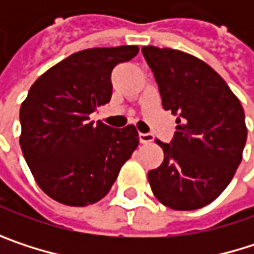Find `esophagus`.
I'll return each instance as SVG.
<instances>
[{
	"instance_id": "34e87169",
	"label": "esophagus",
	"mask_w": 254,
	"mask_h": 254,
	"mask_svg": "<svg viewBox=\"0 0 254 254\" xmlns=\"http://www.w3.org/2000/svg\"><path fill=\"white\" fill-rule=\"evenodd\" d=\"M153 139H154V136L151 133H139L141 144H150V142H153Z\"/></svg>"
}]
</instances>
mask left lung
Masks as SVG:
<instances>
[{"label":"left lung","mask_w":254,"mask_h":254,"mask_svg":"<svg viewBox=\"0 0 254 254\" xmlns=\"http://www.w3.org/2000/svg\"><path fill=\"white\" fill-rule=\"evenodd\" d=\"M159 85L162 104L177 118L163 163L148 172L156 198L174 210L207 206L228 187L247 139L244 110L227 82L200 59L172 50L142 47Z\"/></svg>","instance_id":"obj_1"}]
</instances>
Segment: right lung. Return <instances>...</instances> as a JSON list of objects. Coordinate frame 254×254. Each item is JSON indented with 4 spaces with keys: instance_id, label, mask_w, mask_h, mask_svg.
Here are the masks:
<instances>
[{
    "instance_id": "obj_1",
    "label": "right lung",
    "mask_w": 254,
    "mask_h": 254,
    "mask_svg": "<svg viewBox=\"0 0 254 254\" xmlns=\"http://www.w3.org/2000/svg\"><path fill=\"white\" fill-rule=\"evenodd\" d=\"M136 45L88 48L62 60L30 86L20 107V147L41 190L66 206L101 200L138 147L133 125L89 121L112 98V72Z\"/></svg>"
}]
</instances>
